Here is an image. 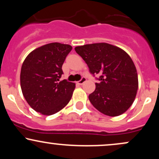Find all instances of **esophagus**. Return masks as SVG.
Wrapping results in <instances>:
<instances>
[{
	"mask_svg": "<svg viewBox=\"0 0 159 159\" xmlns=\"http://www.w3.org/2000/svg\"><path fill=\"white\" fill-rule=\"evenodd\" d=\"M87 81V79H86V78H84V77H83V78H81V79L80 80V81H78V82H77V84H79V85H81V84H83L84 83V82Z\"/></svg>",
	"mask_w": 159,
	"mask_h": 159,
	"instance_id": "obj_1",
	"label": "esophagus"
}]
</instances>
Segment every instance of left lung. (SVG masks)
Wrapping results in <instances>:
<instances>
[{
    "instance_id": "1",
    "label": "left lung",
    "mask_w": 159,
    "mask_h": 159,
    "mask_svg": "<svg viewBox=\"0 0 159 159\" xmlns=\"http://www.w3.org/2000/svg\"><path fill=\"white\" fill-rule=\"evenodd\" d=\"M93 75L99 74L89 100L98 111L110 116L123 114L132 105L138 88L137 70L123 49L108 43H93L75 48Z\"/></svg>"
}]
</instances>
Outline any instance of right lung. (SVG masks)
I'll return each instance as SVG.
<instances>
[{"instance_id":"right-lung-1","label":"right lung","mask_w":159,"mask_h":159,"mask_svg":"<svg viewBox=\"0 0 159 159\" xmlns=\"http://www.w3.org/2000/svg\"><path fill=\"white\" fill-rule=\"evenodd\" d=\"M72 47L52 43L31 52L21 66L20 82L24 97L30 107L43 115L63 109L72 98L75 84L64 79L62 66Z\"/></svg>"}]
</instances>
